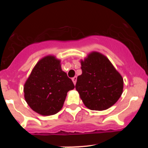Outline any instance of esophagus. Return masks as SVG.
<instances>
[{
	"mask_svg": "<svg viewBox=\"0 0 148 148\" xmlns=\"http://www.w3.org/2000/svg\"><path fill=\"white\" fill-rule=\"evenodd\" d=\"M76 80H77V77H76V76H74V77L72 78V81H73V83H74V85L76 84Z\"/></svg>",
	"mask_w": 148,
	"mask_h": 148,
	"instance_id": "1",
	"label": "esophagus"
}]
</instances>
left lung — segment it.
I'll use <instances>...</instances> for the list:
<instances>
[{
    "label": "left lung",
    "mask_w": 148,
    "mask_h": 148,
    "mask_svg": "<svg viewBox=\"0 0 148 148\" xmlns=\"http://www.w3.org/2000/svg\"><path fill=\"white\" fill-rule=\"evenodd\" d=\"M82 74L77 77L76 89L90 110L103 111L113 106L121 96L123 79L109 60L93 52L81 61Z\"/></svg>",
    "instance_id": "8db88e82"
}]
</instances>
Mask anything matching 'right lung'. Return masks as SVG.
Returning <instances> with one entry per match:
<instances>
[{
  "mask_svg": "<svg viewBox=\"0 0 148 148\" xmlns=\"http://www.w3.org/2000/svg\"><path fill=\"white\" fill-rule=\"evenodd\" d=\"M74 88L72 79L61 69L60 60L49 56L35 66L23 91L25 101L34 111L51 115L62 108L67 92Z\"/></svg>",
  "mask_w": 148,
  "mask_h": 148,
  "instance_id": "obj_1",
  "label": "right lung"
}]
</instances>
